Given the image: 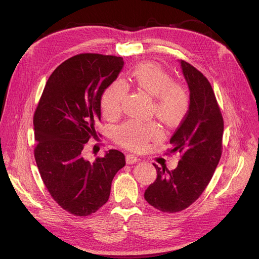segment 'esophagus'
Returning <instances> with one entry per match:
<instances>
[{
    "label": "esophagus",
    "instance_id": "obj_1",
    "mask_svg": "<svg viewBox=\"0 0 259 259\" xmlns=\"http://www.w3.org/2000/svg\"><path fill=\"white\" fill-rule=\"evenodd\" d=\"M139 160H140V158L137 157L135 155H133V154H127L126 155V162H127V164H129V165L134 164V162H137Z\"/></svg>",
    "mask_w": 259,
    "mask_h": 259
}]
</instances>
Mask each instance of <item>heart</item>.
I'll return each instance as SVG.
<instances>
[{
	"label": "heart",
	"mask_w": 259,
	"mask_h": 259,
	"mask_svg": "<svg viewBox=\"0 0 259 259\" xmlns=\"http://www.w3.org/2000/svg\"><path fill=\"white\" fill-rule=\"evenodd\" d=\"M131 81L138 89L153 99L152 111L167 126H175L187 115L190 108L188 88L174 81L173 76L155 64H140L131 72ZM127 86L116 80L109 86L101 100L103 114L112 118L119 114L127 95ZM161 131L156 122L128 120L115 130L116 142L125 148L144 149L148 143L160 138Z\"/></svg>",
	"instance_id": "b5f03b06"
}]
</instances>
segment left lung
Instances as JSON below:
<instances>
[{
	"instance_id": "8db88e82",
	"label": "left lung",
	"mask_w": 259,
	"mask_h": 259,
	"mask_svg": "<svg viewBox=\"0 0 259 259\" xmlns=\"http://www.w3.org/2000/svg\"><path fill=\"white\" fill-rule=\"evenodd\" d=\"M180 64L190 91V108L170 140V153L180 152L182 158L171 171L153 164L157 178L144 195L149 205L167 213L185 210L201 195L223 149L224 119L211 84L192 65Z\"/></svg>"
}]
</instances>
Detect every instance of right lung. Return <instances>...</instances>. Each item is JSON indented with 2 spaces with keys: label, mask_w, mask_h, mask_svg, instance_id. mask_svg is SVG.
Instances as JSON below:
<instances>
[{
  "label": "right lung",
  "mask_w": 259,
  "mask_h": 259,
  "mask_svg": "<svg viewBox=\"0 0 259 259\" xmlns=\"http://www.w3.org/2000/svg\"><path fill=\"white\" fill-rule=\"evenodd\" d=\"M124 67L120 57L81 53L49 76L33 116L34 158L48 192L67 212L87 216L109 199L125 155L109 150L89 161L85 144L97 135L101 99Z\"/></svg>",
  "instance_id": "obj_1"
}]
</instances>
